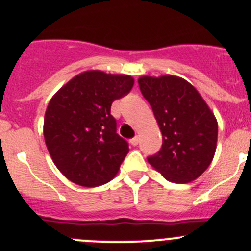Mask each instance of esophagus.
Masks as SVG:
<instances>
[{
  "label": "esophagus",
  "instance_id": "esophagus-1",
  "mask_svg": "<svg viewBox=\"0 0 251 251\" xmlns=\"http://www.w3.org/2000/svg\"><path fill=\"white\" fill-rule=\"evenodd\" d=\"M130 144H131V145H133V146L138 145V144H139V136H138V135L134 136V138L130 140Z\"/></svg>",
  "mask_w": 251,
  "mask_h": 251
}]
</instances>
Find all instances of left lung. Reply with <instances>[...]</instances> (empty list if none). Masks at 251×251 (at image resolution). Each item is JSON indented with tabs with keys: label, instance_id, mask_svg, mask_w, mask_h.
I'll return each mask as SVG.
<instances>
[{
	"label": "left lung",
	"instance_id": "1",
	"mask_svg": "<svg viewBox=\"0 0 251 251\" xmlns=\"http://www.w3.org/2000/svg\"><path fill=\"white\" fill-rule=\"evenodd\" d=\"M139 88L162 133V146L148 161L170 182L197 179L209 167L218 126L197 89L179 76H141Z\"/></svg>",
	"mask_w": 251,
	"mask_h": 251
}]
</instances>
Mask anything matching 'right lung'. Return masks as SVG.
Wrapping results in <instances>:
<instances>
[{
	"label": "right lung",
	"instance_id": "add662e5",
	"mask_svg": "<svg viewBox=\"0 0 251 251\" xmlns=\"http://www.w3.org/2000/svg\"><path fill=\"white\" fill-rule=\"evenodd\" d=\"M133 85L129 75L88 71L51 99L45 113V143L56 167L71 182L99 187L117 175L129 145L117 134L111 105Z\"/></svg>",
	"mask_w": 251,
	"mask_h": 251
}]
</instances>
